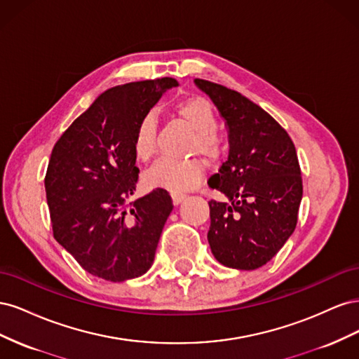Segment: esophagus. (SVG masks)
Masks as SVG:
<instances>
[{
  "instance_id": "esophagus-1",
  "label": "esophagus",
  "mask_w": 359,
  "mask_h": 359,
  "mask_svg": "<svg viewBox=\"0 0 359 359\" xmlns=\"http://www.w3.org/2000/svg\"><path fill=\"white\" fill-rule=\"evenodd\" d=\"M184 199H186V194H180V193H172V202L173 205H180Z\"/></svg>"
}]
</instances>
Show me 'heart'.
<instances>
[{
	"mask_svg": "<svg viewBox=\"0 0 359 359\" xmlns=\"http://www.w3.org/2000/svg\"><path fill=\"white\" fill-rule=\"evenodd\" d=\"M175 114L186 123L194 137L190 145L191 154H201L205 160H215L220 156V140L217 137L219 119L210 100L203 97L177 103ZM157 151V121L153 114L139 119L133 136V153L140 161H148ZM203 177V166L199 160L161 158L145 173V184L151 189H165L172 193H182L194 189Z\"/></svg>",
	"mask_w": 359,
	"mask_h": 359,
	"instance_id": "obj_1",
	"label": "heart"
}]
</instances>
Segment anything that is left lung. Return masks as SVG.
<instances>
[{
    "mask_svg": "<svg viewBox=\"0 0 359 359\" xmlns=\"http://www.w3.org/2000/svg\"><path fill=\"white\" fill-rule=\"evenodd\" d=\"M210 95L229 133V156L208 186L227 201H210L208 243L224 266L265 265L295 231L302 199L297 149L262 107L223 85L194 79Z\"/></svg>",
    "mask_w": 359,
    "mask_h": 359,
    "instance_id": "1",
    "label": "left lung"
}]
</instances>
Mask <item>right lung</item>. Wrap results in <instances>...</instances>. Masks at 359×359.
<instances>
[{
    "label": "right lung",
    "instance_id": "obj_1",
    "mask_svg": "<svg viewBox=\"0 0 359 359\" xmlns=\"http://www.w3.org/2000/svg\"><path fill=\"white\" fill-rule=\"evenodd\" d=\"M173 86L175 79L161 78L104 91L52 149L45 189L53 238L91 276L116 283L154 262L173 205L163 189L130 201L139 178L133 136Z\"/></svg>",
    "mask_w": 359,
    "mask_h": 359
}]
</instances>
